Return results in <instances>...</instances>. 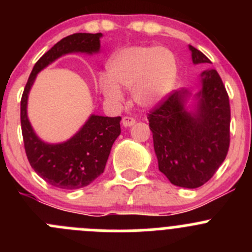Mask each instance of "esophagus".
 I'll use <instances>...</instances> for the list:
<instances>
[{
	"mask_svg": "<svg viewBox=\"0 0 252 252\" xmlns=\"http://www.w3.org/2000/svg\"><path fill=\"white\" fill-rule=\"evenodd\" d=\"M135 119L131 118V117H123V119H122V124H123V126H126V128H128V126H131L135 124Z\"/></svg>",
	"mask_w": 252,
	"mask_h": 252,
	"instance_id": "esophagus-1",
	"label": "esophagus"
}]
</instances>
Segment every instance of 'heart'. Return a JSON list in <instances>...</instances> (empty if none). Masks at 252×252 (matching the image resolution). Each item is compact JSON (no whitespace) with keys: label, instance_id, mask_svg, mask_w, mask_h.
I'll return each instance as SVG.
<instances>
[{"label":"heart","instance_id":"obj_1","mask_svg":"<svg viewBox=\"0 0 252 252\" xmlns=\"http://www.w3.org/2000/svg\"><path fill=\"white\" fill-rule=\"evenodd\" d=\"M177 63L166 48L126 47L112 56L107 74L100 77V88L106 98L119 102L123 97L119 86L133 89V98L141 107H154L173 89Z\"/></svg>","mask_w":252,"mask_h":252}]
</instances>
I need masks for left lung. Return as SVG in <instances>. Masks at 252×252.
Segmentation results:
<instances>
[{
	"label": "left lung",
	"mask_w": 252,
	"mask_h": 252,
	"mask_svg": "<svg viewBox=\"0 0 252 252\" xmlns=\"http://www.w3.org/2000/svg\"><path fill=\"white\" fill-rule=\"evenodd\" d=\"M194 64L211 63L189 45ZM187 89L166 96L149 113L158 169L172 184L195 189L213 177L225 159L230 141L229 97L217 70H204L194 111L187 110Z\"/></svg>",
	"instance_id": "8db88e82"
}]
</instances>
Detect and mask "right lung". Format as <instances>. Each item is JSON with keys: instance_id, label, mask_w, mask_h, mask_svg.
Returning <instances> with one entry per match:
<instances>
[{"instance_id": "right-lung-1", "label": "right lung", "mask_w": 252, "mask_h": 252, "mask_svg": "<svg viewBox=\"0 0 252 252\" xmlns=\"http://www.w3.org/2000/svg\"><path fill=\"white\" fill-rule=\"evenodd\" d=\"M100 37L101 32H77L63 37L35 63L20 101L22 134L30 166L45 182L58 189H80L103 173L112 145L121 134L122 118L91 114L69 140L47 144L35 134L28 118V96L37 73L68 53H97Z\"/></svg>"}]
</instances>
